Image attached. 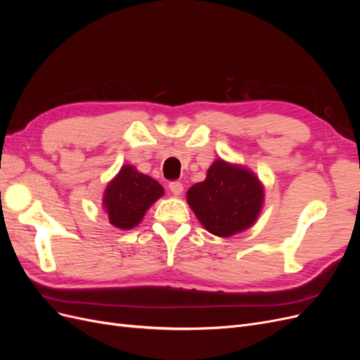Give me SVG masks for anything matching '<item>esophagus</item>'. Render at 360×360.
Wrapping results in <instances>:
<instances>
[{"label":"esophagus","mask_w":360,"mask_h":360,"mask_svg":"<svg viewBox=\"0 0 360 360\" xmlns=\"http://www.w3.org/2000/svg\"><path fill=\"white\" fill-rule=\"evenodd\" d=\"M168 188L174 195H177V197H179V195H181V192H183V184L180 181H171Z\"/></svg>","instance_id":"34e87169"}]
</instances>
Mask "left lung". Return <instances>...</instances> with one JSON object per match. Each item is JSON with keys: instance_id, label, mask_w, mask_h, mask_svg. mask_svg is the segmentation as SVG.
<instances>
[{"instance_id": "8db88e82", "label": "left lung", "mask_w": 360, "mask_h": 360, "mask_svg": "<svg viewBox=\"0 0 360 360\" xmlns=\"http://www.w3.org/2000/svg\"><path fill=\"white\" fill-rule=\"evenodd\" d=\"M186 197L207 231L230 237L254 225L264 189L252 171L217 159L207 169L205 180L193 184Z\"/></svg>"}]
</instances>
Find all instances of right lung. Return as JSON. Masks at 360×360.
<instances>
[{"label": "right lung", "instance_id": "add662e5", "mask_svg": "<svg viewBox=\"0 0 360 360\" xmlns=\"http://www.w3.org/2000/svg\"><path fill=\"white\" fill-rule=\"evenodd\" d=\"M163 195V188L147 174L124 165L108 183L103 193V209L110 224L120 230H132Z\"/></svg>", "mask_w": 360, "mask_h": 360}]
</instances>
